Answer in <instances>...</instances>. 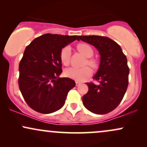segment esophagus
<instances>
[{"instance_id":"obj_1","label":"esophagus","mask_w":147,"mask_h":147,"mask_svg":"<svg viewBox=\"0 0 147 147\" xmlns=\"http://www.w3.org/2000/svg\"><path fill=\"white\" fill-rule=\"evenodd\" d=\"M75 83H76V86H78L79 85V84H81L80 82H77V81H76V82H75Z\"/></svg>"}]
</instances>
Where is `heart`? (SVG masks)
Listing matches in <instances>:
<instances>
[{
    "mask_svg": "<svg viewBox=\"0 0 147 147\" xmlns=\"http://www.w3.org/2000/svg\"><path fill=\"white\" fill-rule=\"evenodd\" d=\"M78 51L82 53L84 57L86 58H90L93 55V50L89 45L86 43H79L77 46ZM70 55H71V50L68 46L65 47L61 50L60 52V60L63 65H68L70 61ZM87 63L92 68H97V63L95 60L89 59L87 60ZM92 75V70L89 67H84L82 68H77L72 67L65 70V75L67 77L74 79L77 82H82L85 79L88 78Z\"/></svg>",
    "mask_w": 147,
    "mask_h": 147,
    "instance_id": "heart-1",
    "label": "heart"
}]
</instances>
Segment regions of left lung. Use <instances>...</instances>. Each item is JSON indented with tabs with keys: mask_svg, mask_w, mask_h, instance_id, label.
Returning <instances> with one entry per match:
<instances>
[{
	"mask_svg": "<svg viewBox=\"0 0 147 147\" xmlns=\"http://www.w3.org/2000/svg\"><path fill=\"white\" fill-rule=\"evenodd\" d=\"M79 40L93 45L100 55L98 70L93 77L99 84H86L88 91L82 97L83 104L93 113L106 114L119 105L127 89V59L121 47L108 37L79 36Z\"/></svg>",
	"mask_w": 147,
	"mask_h": 147,
	"instance_id": "obj_1",
	"label": "left lung"
}]
</instances>
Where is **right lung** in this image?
I'll use <instances>...</instances> for the list:
<instances>
[{
	"label": "right lung",
	"instance_id": "1",
	"mask_svg": "<svg viewBox=\"0 0 147 147\" xmlns=\"http://www.w3.org/2000/svg\"><path fill=\"white\" fill-rule=\"evenodd\" d=\"M77 35L45 34L25 48L19 63L18 86L28 105L33 110L49 114L59 110L75 81L61 74L60 52L75 40Z\"/></svg>",
	"mask_w": 147,
	"mask_h": 147
}]
</instances>
